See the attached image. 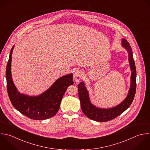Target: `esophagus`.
Returning a JSON list of instances; mask_svg holds the SVG:
<instances>
[{"mask_svg":"<svg viewBox=\"0 0 150 150\" xmlns=\"http://www.w3.org/2000/svg\"><path fill=\"white\" fill-rule=\"evenodd\" d=\"M82 76H83L82 71H81L80 70H77L74 72L73 79L76 82H79L82 79Z\"/></svg>","mask_w":150,"mask_h":150,"instance_id":"esophagus-1","label":"esophagus"}]
</instances>
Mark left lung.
<instances>
[{
	"label": "left lung",
	"mask_w": 150,
	"mask_h": 150,
	"mask_svg": "<svg viewBox=\"0 0 150 150\" xmlns=\"http://www.w3.org/2000/svg\"><path fill=\"white\" fill-rule=\"evenodd\" d=\"M121 45L128 52V60L131 69V84L127 96L124 100L117 105L110 108H100L94 105L90 101L89 94L83 81L78 84L79 97L81 108L83 113L88 118L98 121L105 122L111 120L125 111L131 104L136 91V69L133 59L132 52L129 43L124 39H122Z\"/></svg>",
	"instance_id": "8db88e82"
}]
</instances>
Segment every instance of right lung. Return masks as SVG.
Returning a JSON list of instances; mask_svg holds the SVG:
<instances>
[{"mask_svg":"<svg viewBox=\"0 0 150 150\" xmlns=\"http://www.w3.org/2000/svg\"><path fill=\"white\" fill-rule=\"evenodd\" d=\"M13 48L14 46L11 49L6 70L7 90L12 105L22 114L33 120H43L54 116L59 110L67 87L73 84V74L60 77L48 90L38 96L21 94L12 77L11 61Z\"/></svg>","mask_w":150,"mask_h":150,"instance_id":"right-lung-1","label":"right lung"}]
</instances>
